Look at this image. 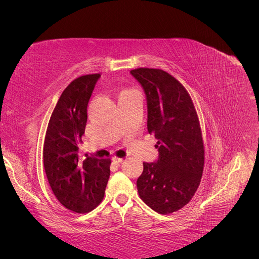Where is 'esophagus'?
I'll return each mask as SVG.
<instances>
[{
	"label": "esophagus",
	"mask_w": 259,
	"mask_h": 259,
	"mask_svg": "<svg viewBox=\"0 0 259 259\" xmlns=\"http://www.w3.org/2000/svg\"><path fill=\"white\" fill-rule=\"evenodd\" d=\"M112 162H113V163H116V164H119V163H122V162H123V159H122V158H116V156H113V158H112Z\"/></svg>",
	"instance_id": "1"
}]
</instances>
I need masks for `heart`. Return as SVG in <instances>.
<instances>
[{
	"label": "heart",
	"mask_w": 259,
	"mask_h": 259,
	"mask_svg": "<svg viewBox=\"0 0 259 259\" xmlns=\"http://www.w3.org/2000/svg\"><path fill=\"white\" fill-rule=\"evenodd\" d=\"M124 92H125V91H124ZM122 93H123V92H122Z\"/></svg>",
	"instance_id": "obj_1"
}]
</instances>
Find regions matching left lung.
Here are the masks:
<instances>
[{"label": "left lung", "mask_w": 259, "mask_h": 259, "mask_svg": "<svg viewBox=\"0 0 259 259\" xmlns=\"http://www.w3.org/2000/svg\"><path fill=\"white\" fill-rule=\"evenodd\" d=\"M131 74L147 99V127L158 139L159 158L144 163L137 179L139 197L156 213L166 215L192 199L204 166L199 117L186 89L161 69L138 68Z\"/></svg>", "instance_id": "obj_1"}]
</instances>
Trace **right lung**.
Returning a JSON list of instances; mask_svg holds the SVG:
<instances>
[{
	"instance_id": "obj_1",
	"label": "right lung",
	"mask_w": 259,
	"mask_h": 259,
	"mask_svg": "<svg viewBox=\"0 0 259 259\" xmlns=\"http://www.w3.org/2000/svg\"><path fill=\"white\" fill-rule=\"evenodd\" d=\"M100 74L82 75L62 92L46 131L43 163L55 197L74 213H89L103 201L110 159L79 153L88 105Z\"/></svg>"
}]
</instances>
